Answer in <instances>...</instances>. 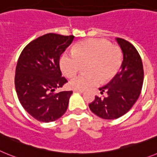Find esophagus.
Instances as JSON below:
<instances>
[{
    "instance_id": "obj_1",
    "label": "esophagus",
    "mask_w": 157,
    "mask_h": 157,
    "mask_svg": "<svg viewBox=\"0 0 157 157\" xmlns=\"http://www.w3.org/2000/svg\"><path fill=\"white\" fill-rule=\"evenodd\" d=\"M74 92H77V93H84V90H78V89H74L73 90Z\"/></svg>"
}]
</instances>
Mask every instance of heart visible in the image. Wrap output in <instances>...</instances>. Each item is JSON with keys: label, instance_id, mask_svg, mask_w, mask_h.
<instances>
[{"label": "heart", "instance_id": "1", "mask_svg": "<svg viewBox=\"0 0 157 157\" xmlns=\"http://www.w3.org/2000/svg\"><path fill=\"white\" fill-rule=\"evenodd\" d=\"M88 62L85 70L69 82L72 88L85 90L111 79L116 74L122 62V53L117 46L104 39H92L75 45L73 51H66L60 58L64 74L72 78L78 73L81 64Z\"/></svg>", "mask_w": 157, "mask_h": 157}]
</instances>
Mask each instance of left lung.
Listing matches in <instances>:
<instances>
[{
	"label": "left lung",
	"instance_id": "obj_1",
	"mask_svg": "<svg viewBox=\"0 0 157 157\" xmlns=\"http://www.w3.org/2000/svg\"><path fill=\"white\" fill-rule=\"evenodd\" d=\"M123 54L120 71L105 86L99 88L106 96H95L90 110L103 119H116L130 110L141 94L144 80L141 58L130 43L117 38Z\"/></svg>",
	"mask_w": 157,
	"mask_h": 157
}]
</instances>
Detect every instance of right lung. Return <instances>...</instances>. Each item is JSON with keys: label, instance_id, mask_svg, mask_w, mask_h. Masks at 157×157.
I'll return each instance as SVG.
<instances>
[{"label": "right lung", "instance_id": "obj_1", "mask_svg": "<svg viewBox=\"0 0 157 157\" xmlns=\"http://www.w3.org/2000/svg\"><path fill=\"white\" fill-rule=\"evenodd\" d=\"M74 36L49 33L25 46L17 62L15 88L25 111L39 122H50L65 113L72 91L54 92L67 80L59 60Z\"/></svg>", "mask_w": 157, "mask_h": 157}]
</instances>
